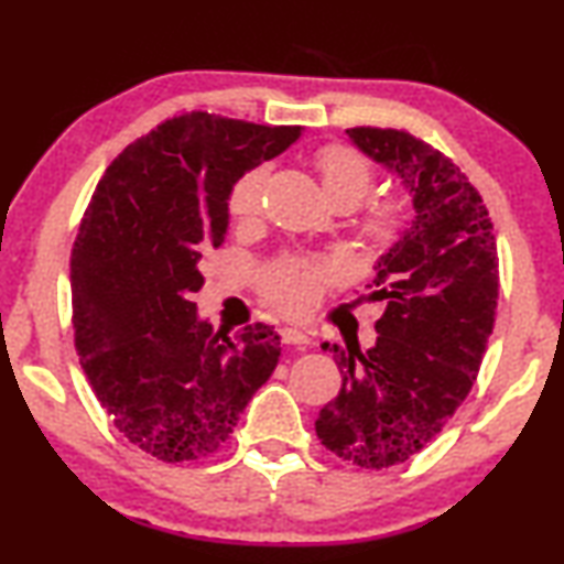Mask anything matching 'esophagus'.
<instances>
[{"label": "esophagus", "instance_id": "34e87169", "mask_svg": "<svg viewBox=\"0 0 564 564\" xmlns=\"http://www.w3.org/2000/svg\"><path fill=\"white\" fill-rule=\"evenodd\" d=\"M280 338H282V344H290V346H307L311 344V338H307V334L305 330H300V328H280Z\"/></svg>", "mask_w": 564, "mask_h": 564}]
</instances>
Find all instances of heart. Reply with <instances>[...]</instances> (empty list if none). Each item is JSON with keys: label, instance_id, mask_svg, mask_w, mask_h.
<instances>
[{"label": "heart", "instance_id": "heart-1", "mask_svg": "<svg viewBox=\"0 0 564 564\" xmlns=\"http://www.w3.org/2000/svg\"><path fill=\"white\" fill-rule=\"evenodd\" d=\"M323 192L330 205L357 207L367 192L372 189L375 169L369 161L346 145H326L315 156ZM267 169H251L238 176L228 195V210L236 220H251L261 210V195H264ZM405 210L398 199L375 205L365 218L367 236L377 243L395 241L403 228ZM338 276V267L328 259H282L267 267L261 274V295L272 307L288 315H303L318 303L326 284Z\"/></svg>", "mask_w": 564, "mask_h": 564}]
</instances>
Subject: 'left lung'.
<instances>
[{
  "mask_svg": "<svg viewBox=\"0 0 564 564\" xmlns=\"http://www.w3.org/2000/svg\"><path fill=\"white\" fill-rule=\"evenodd\" d=\"M354 145L413 197L411 228L377 261V344H323L341 390L315 421L349 465L388 469L434 442L480 372L496 323L498 246L488 207L459 166L405 130L349 128Z\"/></svg>",
  "mask_w": 564,
  "mask_h": 564,
  "instance_id": "8db88e82",
  "label": "left lung"
}]
</instances>
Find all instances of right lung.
Returning <instances> with one entry per match:
<instances>
[{
	"mask_svg": "<svg viewBox=\"0 0 564 564\" xmlns=\"http://www.w3.org/2000/svg\"><path fill=\"white\" fill-rule=\"evenodd\" d=\"M300 138L184 112L107 166L72 251L74 344L99 405L130 444L161 462L205 459L234 434L280 361L272 326L238 341L197 318L203 251L228 230L238 176Z\"/></svg>",
	"mask_w": 564,
	"mask_h": 564,
	"instance_id": "obj_1",
	"label": "right lung"
}]
</instances>
